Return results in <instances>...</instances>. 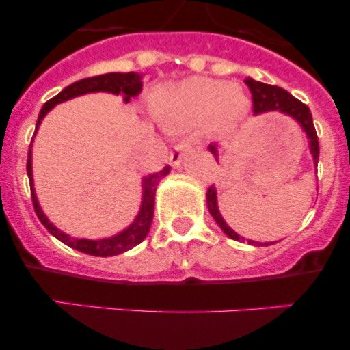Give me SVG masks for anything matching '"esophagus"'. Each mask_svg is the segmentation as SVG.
Returning a JSON list of instances; mask_svg holds the SVG:
<instances>
[{"mask_svg": "<svg viewBox=\"0 0 350 350\" xmlns=\"http://www.w3.org/2000/svg\"><path fill=\"white\" fill-rule=\"evenodd\" d=\"M189 150H191V142H189V140H183V142H179L178 146L174 147V150H172L171 155H169V162H171L172 167H181L183 157H185L186 152H189Z\"/></svg>", "mask_w": 350, "mask_h": 350, "instance_id": "esophagus-1", "label": "esophagus"}]
</instances>
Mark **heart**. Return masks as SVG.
Segmentation results:
<instances>
[{
	"label": "heart",
	"instance_id": "obj_1",
	"mask_svg": "<svg viewBox=\"0 0 350 350\" xmlns=\"http://www.w3.org/2000/svg\"><path fill=\"white\" fill-rule=\"evenodd\" d=\"M249 98L237 84L211 77H188L155 91L150 111L159 122L195 126L211 137L235 132L249 113Z\"/></svg>",
	"mask_w": 350,
	"mask_h": 350
}]
</instances>
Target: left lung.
I'll use <instances>...</instances> for the list:
<instances>
[{
	"instance_id": "left-lung-1",
	"label": "left lung",
	"mask_w": 350,
	"mask_h": 350,
	"mask_svg": "<svg viewBox=\"0 0 350 350\" xmlns=\"http://www.w3.org/2000/svg\"><path fill=\"white\" fill-rule=\"evenodd\" d=\"M245 84L249 86L250 93H252V103H254V115H262V113L267 111H280L283 113L286 116H291L301 130L305 132L306 139H308V149L310 154L313 157V164H319V137H317L315 132V126H313V118H312V113H310V108L306 105H303L301 101L296 100L295 96L288 93V91L283 90L280 86H271V84L266 83H260V81L252 79V77H247ZM208 150L215 155V159L218 161V152H220V146L218 144H210L208 146ZM206 204H208V210H210L211 217L213 220L217 221L218 227L224 230V234L227 237L234 239V241H245V237L239 235L237 232L232 230L228 227L227 221L224 220L220 213V208H218V198H217V189L215 186H210L206 191ZM250 245H257V247H262V245H271L274 242H256V241H247Z\"/></svg>"
}]
</instances>
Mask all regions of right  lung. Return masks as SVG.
<instances>
[{
  "instance_id": "obj_1",
  "label": "right lung",
  "mask_w": 350,
  "mask_h": 350,
  "mask_svg": "<svg viewBox=\"0 0 350 350\" xmlns=\"http://www.w3.org/2000/svg\"><path fill=\"white\" fill-rule=\"evenodd\" d=\"M142 76L140 72H108L101 74V76L94 77H86V79L76 81V83L69 84L64 88L57 96H54L52 100H49L44 105L38 113L37 126H35V133H37L38 126H40L44 116L51 111L55 105L64 103L67 100H72V98L83 96L88 93H111L116 96L123 98V103H129L130 98L137 96L142 90ZM33 133V135H35ZM33 142V139H31ZM171 172V167L165 165L162 171L154 172V174L146 176L142 178V203H140V210L137 213V217L133 218L132 224L126 228H123L122 232H118L116 235L107 239H81V237H70L69 234L62 232L61 228L55 227L51 220L47 218V215L44 213L42 206L38 204L37 195H35L33 188V172H31V144L30 150H28V159H27V174L30 179V189H31V201H33L35 213H37L38 220L42 221L45 228L54 235L55 239H59L66 245L72 247V249L79 250V252L90 254V256L96 257H109V256H118V254L126 252L132 247L139 245L144 239L147 237L150 230V224H152L154 217V201H155V191H157V186L165 176Z\"/></svg>"
}]
</instances>
